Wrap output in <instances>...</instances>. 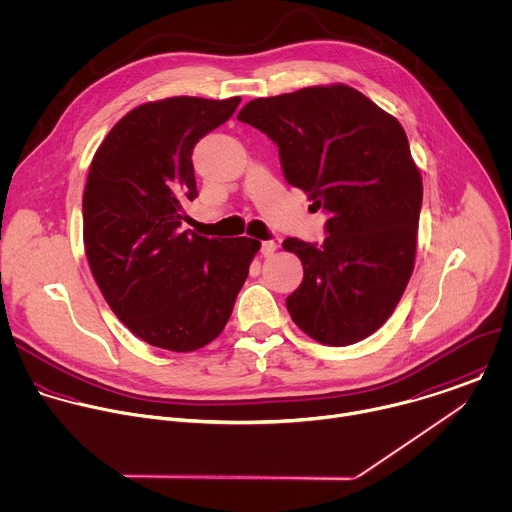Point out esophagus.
I'll return each mask as SVG.
<instances>
[{"label":"esophagus","instance_id":"esophagus-1","mask_svg":"<svg viewBox=\"0 0 512 512\" xmlns=\"http://www.w3.org/2000/svg\"><path fill=\"white\" fill-rule=\"evenodd\" d=\"M276 250H278V244H276L274 240H266V242H262V248H260L262 256L270 258V256H274V252H276Z\"/></svg>","mask_w":512,"mask_h":512}]
</instances>
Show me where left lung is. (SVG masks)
Listing matches in <instances>:
<instances>
[{"label": "left lung", "instance_id": "1", "mask_svg": "<svg viewBox=\"0 0 512 512\" xmlns=\"http://www.w3.org/2000/svg\"><path fill=\"white\" fill-rule=\"evenodd\" d=\"M238 120L278 146L286 182L330 214L322 244L282 242L304 266L286 298L294 324L328 346L364 340L414 270L422 178L402 126L344 84L252 100Z\"/></svg>", "mask_w": 512, "mask_h": 512}]
</instances>
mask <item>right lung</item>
<instances>
[{
  "mask_svg": "<svg viewBox=\"0 0 512 512\" xmlns=\"http://www.w3.org/2000/svg\"><path fill=\"white\" fill-rule=\"evenodd\" d=\"M240 98L192 96L128 112L94 154L84 190V246L114 314L144 342L192 352L224 330L260 242L182 230L198 196L192 150Z\"/></svg>",
  "mask_w": 512,
  "mask_h": 512,
  "instance_id": "1",
  "label": "right lung"
}]
</instances>
